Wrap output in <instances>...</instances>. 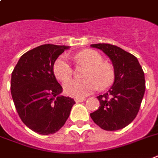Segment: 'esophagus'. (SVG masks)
I'll return each mask as SVG.
<instances>
[{"mask_svg": "<svg viewBox=\"0 0 158 158\" xmlns=\"http://www.w3.org/2000/svg\"><path fill=\"white\" fill-rule=\"evenodd\" d=\"M85 100V98H75V102L76 103H79V102H83V101Z\"/></svg>", "mask_w": 158, "mask_h": 158, "instance_id": "esophagus-1", "label": "esophagus"}]
</instances>
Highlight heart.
<instances>
[{"mask_svg": "<svg viewBox=\"0 0 158 158\" xmlns=\"http://www.w3.org/2000/svg\"><path fill=\"white\" fill-rule=\"evenodd\" d=\"M77 64H84L89 66L84 80H69L64 84V91L74 98H83L98 89H106L114 80V70L110 64L103 62L102 55L93 50H84L74 56ZM55 78L65 82L70 79L73 69L65 55H61L56 60L53 66Z\"/></svg>", "mask_w": 158, "mask_h": 158, "instance_id": "b5f03b06", "label": "heart"}]
</instances>
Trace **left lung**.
Returning <instances> with one entry per match:
<instances>
[{"instance_id": "obj_1", "label": "left lung", "mask_w": 158, "mask_h": 158, "mask_svg": "<svg viewBox=\"0 0 158 158\" xmlns=\"http://www.w3.org/2000/svg\"><path fill=\"white\" fill-rule=\"evenodd\" d=\"M111 60L114 82L108 92L97 98L98 110L90 117L106 131L122 129L131 123L138 114L145 93L144 72L138 59L121 48L110 44H94Z\"/></svg>"}]
</instances>
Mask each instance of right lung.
I'll return each instance as SVG.
<instances>
[{
  "label": "right lung",
  "instance_id": "right-lung-1",
  "mask_svg": "<svg viewBox=\"0 0 158 158\" xmlns=\"http://www.w3.org/2000/svg\"><path fill=\"white\" fill-rule=\"evenodd\" d=\"M69 47L43 44L25 53L14 68L10 92L20 119L42 135L58 132L75 102L63 91L53 72L55 60Z\"/></svg>",
  "mask_w": 158,
  "mask_h": 158
}]
</instances>
